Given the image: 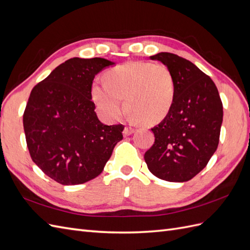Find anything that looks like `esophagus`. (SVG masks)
<instances>
[{
    "instance_id": "obj_1",
    "label": "esophagus",
    "mask_w": 250,
    "mask_h": 250,
    "mask_svg": "<svg viewBox=\"0 0 250 250\" xmlns=\"http://www.w3.org/2000/svg\"><path fill=\"white\" fill-rule=\"evenodd\" d=\"M123 133H124L125 136H130L131 134L134 133V129H133V127H131V126H125Z\"/></svg>"
}]
</instances>
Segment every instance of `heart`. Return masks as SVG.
Returning <instances> with one entry per match:
<instances>
[{
	"label": "heart",
	"instance_id": "obj_1",
	"mask_svg": "<svg viewBox=\"0 0 250 250\" xmlns=\"http://www.w3.org/2000/svg\"><path fill=\"white\" fill-rule=\"evenodd\" d=\"M104 78V82H93L91 95L100 114L110 121L121 117L124 99L134 123H161L173 105V76L164 64L131 61L108 69Z\"/></svg>",
	"mask_w": 250,
	"mask_h": 250
}]
</instances>
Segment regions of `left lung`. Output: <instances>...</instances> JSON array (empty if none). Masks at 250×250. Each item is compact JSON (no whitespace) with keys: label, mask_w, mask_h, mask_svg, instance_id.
<instances>
[{"label":"left lung","mask_w":250,"mask_h":250,"mask_svg":"<svg viewBox=\"0 0 250 250\" xmlns=\"http://www.w3.org/2000/svg\"><path fill=\"white\" fill-rule=\"evenodd\" d=\"M150 58L170 69L175 97L168 116L151 129L155 142L145 162L161 180L184 183L200 173L216 151L223 104L214 82L189 60L171 53Z\"/></svg>","instance_id":"1"}]
</instances>
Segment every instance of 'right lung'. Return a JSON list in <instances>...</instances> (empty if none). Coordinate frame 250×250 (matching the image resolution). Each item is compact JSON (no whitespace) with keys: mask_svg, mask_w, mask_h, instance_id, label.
Segmentation results:
<instances>
[{"mask_svg":"<svg viewBox=\"0 0 250 250\" xmlns=\"http://www.w3.org/2000/svg\"><path fill=\"white\" fill-rule=\"evenodd\" d=\"M104 58H72L57 66L33 88L23 115L33 162L61 185L97 177L118 142L123 125H106L92 101L95 76L114 65Z\"/></svg>","mask_w":250,"mask_h":250,"instance_id":"1","label":"right lung"}]
</instances>
